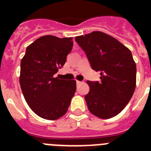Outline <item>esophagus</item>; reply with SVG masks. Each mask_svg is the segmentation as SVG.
I'll return each mask as SVG.
<instances>
[{"label":"esophagus","instance_id":"1","mask_svg":"<svg viewBox=\"0 0 151 151\" xmlns=\"http://www.w3.org/2000/svg\"><path fill=\"white\" fill-rule=\"evenodd\" d=\"M76 83H77V85H80V84H81L82 82L80 81H76Z\"/></svg>","mask_w":151,"mask_h":151}]
</instances>
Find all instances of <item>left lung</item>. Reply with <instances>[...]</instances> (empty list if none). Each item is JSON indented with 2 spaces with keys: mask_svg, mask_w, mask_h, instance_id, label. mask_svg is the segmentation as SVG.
I'll use <instances>...</instances> for the list:
<instances>
[{
  "mask_svg": "<svg viewBox=\"0 0 151 151\" xmlns=\"http://www.w3.org/2000/svg\"><path fill=\"white\" fill-rule=\"evenodd\" d=\"M92 69L101 72V81H87L85 95L92 114L102 119L117 115L127 106L136 87V64L128 48L110 35L93 32L75 37Z\"/></svg>",
  "mask_w": 151,
  "mask_h": 151,
  "instance_id": "obj_1",
  "label": "left lung"
}]
</instances>
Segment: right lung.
I'll use <instances>...</instances> for the list:
<instances>
[{
	"mask_svg": "<svg viewBox=\"0 0 151 151\" xmlns=\"http://www.w3.org/2000/svg\"><path fill=\"white\" fill-rule=\"evenodd\" d=\"M72 47V37L46 35L30 44L21 60V91L30 108L42 118H60L70 104L76 81L60 80L54 74L64 65Z\"/></svg>",
	"mask_w": 151,
	"mask_h": 151,
	"instance_id": "1",
	"label": "right lung"
}]
</instances>
